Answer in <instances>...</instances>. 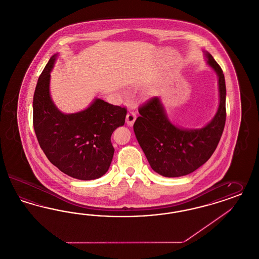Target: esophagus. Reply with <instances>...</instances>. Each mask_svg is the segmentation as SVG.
<instances>
[{
    "mask_svg": "<svg viewBox=\"0 0 259 259\" xmlns=\"http://www.w3.org/2000/svg\"><path fill=\"white\" fill-rule=\"evenodd\" d=\"M135 120H136V115H135L134 111H128L127 114H126V117H125V123L127 124V125L132 126L134 125Z\"/></svg>",
    "mask_w": 259,
    "mask_h": 259,
    "instance_id": "34e87169",
    "label": "esophagus"
}]
</instances>
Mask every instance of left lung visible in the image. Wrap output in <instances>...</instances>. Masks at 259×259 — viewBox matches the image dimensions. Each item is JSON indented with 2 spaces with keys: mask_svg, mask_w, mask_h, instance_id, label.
Returning a JSON list of instances; mask_svg holds the SVG:
<instances>
[{
  "mask_svg": "<svg viewBox=\"0 0 259 259\" xmlns=\"http://www.w3.org/2000/svg\"><path fill=\"white\" fill-rule=\"evenodd\" d=\"M206 64L218 77L219 106L210 122L200 128H184L169 120L160 98L155 97L139 109L134 131L154 172L178 178L196 171L210 158L226 124V81L219 64L203 51Z\"/></svg>",
  "mask_w": 259,
  "mask_h": 259,
  "instance_id": "8db88e82",
  "label": "left lung"
}]
</instances>
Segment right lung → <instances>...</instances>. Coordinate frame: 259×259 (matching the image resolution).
I'll use <instances>...</instances> for the list:
<instances>
[{
    "label": "right lung",
    "mask_w": 259,
    "mask_h": 259,
    "mask_svg": "<svg viewBox=\"0 0 259 259\" xmlns=\"http://www.w3.org/2000/svg\"><path fill=\"white\" fill-rule=\"evenodd\" d=\"M55 54L44 68L33 96V127L51 163L68 176L91 181L104 176L112 161L111 134L125 124L126 109L96 98L85 109L63 113L50 93Z\"/></svg>",
    "instance_id": "add662e5"
}]
</instances>
